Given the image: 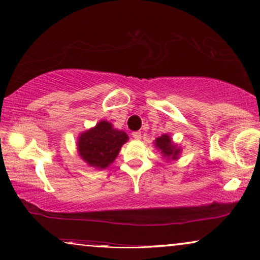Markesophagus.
Returning a JSON list of instances; mask_svg holds the SVG:
<instances>
[{
	"instance_id": "1",
	"label": "esophagus",
	"mask_w": 260,
	"mask_h": 260,
	"mask_svg": "<svg viewBox=\"0 0 260 260\" xmlns=\"http://www.w3.org/2000/svg\"><path fill=\"white\" fill-rule=\"evenodd\" d=\"M133 137L135 138V140H141V137H142L141 131H134V133H133Z\"/></svg>"
}]
</instances>
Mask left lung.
Listing matches in <instances>:
<instances>
[{"label": "left lung", "mask_w": 260, "mask_h": 260, "mask_svg": "<svg viewBox=\"0 0 260 260\" xmlns=\"http://www.w3.org/2000/svg\"><path fill=\"white\" fill-rule=\"evenodd\" d=\"M155 147L161 151L163 157L167 159H177L181 152L180 147H177L168 135H162L155 140Z\"/></svg>", "instance_id": "8db88e82"}]
</instances>
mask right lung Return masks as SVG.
Here are the masks:
<instances>
[{
	"label": "right lung",
	"instance_id": "add662e5",
	"mask_svg": "<svg viewBox=\"0 0 260 260\" xmlns=\"http://www.w3.org/2000/svg\"><path fill=\"white\" fill-rule=\"evenodd\" d=\"M129 140L124 131H119L106 120H101L94 127L84 131L78 138V152L90 167L105 169L115 161L120 148Z\"/></svg>",
	"mask_w": 260,
	"mask_h": 260
}]
</instances>
